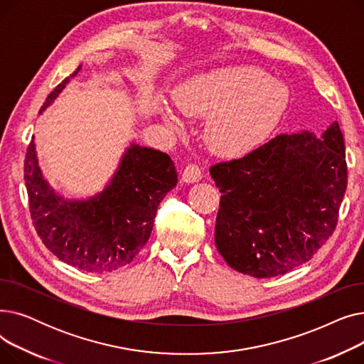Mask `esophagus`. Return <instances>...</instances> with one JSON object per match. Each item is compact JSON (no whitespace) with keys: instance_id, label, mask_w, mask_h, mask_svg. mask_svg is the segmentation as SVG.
I'll list each match as a JSON object with an SVG mask.
<instances>
[{"instance_id":"1","label":"esophagus","mask_w":364,"mask_h":364,"mask_svg":"<svg viewBox=\"0 0 364 364\" xmlns=\"http://www.w3.org/2000/svg\"><path fill=\"white\" fill-rule=\"evenodd\" d=\"M202 178L200 166L196 164H188L183 171V181L186 183H196Z\"/></svg>"}]
</instances>
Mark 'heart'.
Listing matches in <instances>:
<instances>
[{
	"instance_id": "heart-1",
	"label": "heart",
	"mask_w": 364,
	"mask_h": 364,
	"mask_svg": "<svg viewBox=\"0 0 364 364\" xmlns=\"http://www.w3.org/2000/svg\"><path fill=\"white\" fill-rule=\"evenodd\" d=\"M174 102L187 117L209 118L206 140L214 151L240 156L269 137L289 90L261 68L237 65L193 76L176 90Z\"/></svg>"
}]
</instances>
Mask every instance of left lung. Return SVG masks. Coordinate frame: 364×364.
Instances as JSON below:
<instances>
[{
  "label": "left lung",
  "instance_id": "8db88e82",
  "mask_svg": "<svg viewBox=\"0 0 364 364\" xmlns=\"http://www.w3.org/2000/svg\"><path fill=\"white\" fill-rule=\"evenodd\" d=\"M209 172L221 192L217 250L232 269L258 279L296 269L328 242L348 177L338 122L321 137L280 134Z\"/></svg>",
  "mask_w": 364,
  "mask_h": 364
}]
</instances>
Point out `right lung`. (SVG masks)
<instances>
[{"label": "right lung", "mask_w": 364, "mask_h": 364, "mask_svg": "<svg viewBox=\"0 0 364 364\" xmlns=\"http://www.w3.org/2000/svg\"><path fill=\"white\" fill-rule=\"evenodd\" d=\"M80 69L50 92L41 112ZM177 181L166 153L132 144L106 190L85 202H69L44 180L33 137L25 156L29 211L38 236L57 258L88 273L119 270L134 259L150 237L161 200Z\"/></svg>", "instance_id": "add662e5"}]
</instances>
